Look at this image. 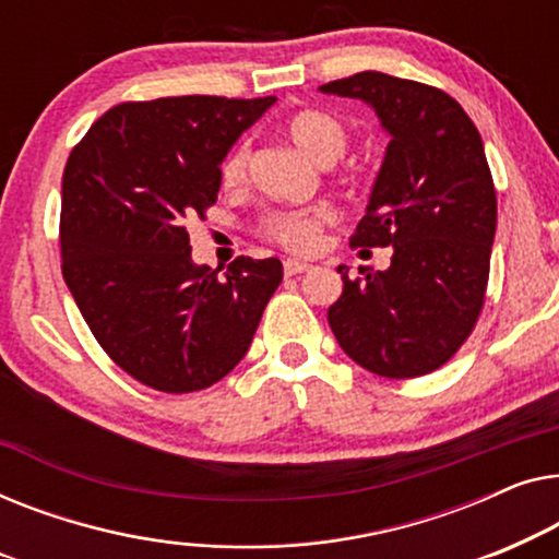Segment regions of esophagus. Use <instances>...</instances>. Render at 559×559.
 I'll return each mask as SVG.
<instances>
[{"label": "esophagus", "instance_id": "esophagus-1", "mask_svg": "<svg viewBox=\"0 0 559 559\" xmlns=\"http://www.w3.org/2000/svg\"><path fill=\"white\" fill-rule=\"evenodd\" d=\"M283 271H286V276H298V273L311 271V263L298 261V258H286V261H283Z\"/></svg>", "mask_w": 559, "mask_h": 559}]
</instances>
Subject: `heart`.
<instances>
[{
	"label": "heart",
	"mask_w": 559,
	"mask_h": 559,
	"mask_svg": "<svg viewBox=\"0 0 559 559\" xmlns=\"http://www.w3.org/2000/svg\"><path fill=\"white\" fill-rule=\"evenodd\" d=\"M286 133L298 152H304L317 164H332L334 159H340L349 141L344 123L324 111L294 114L286 123ZM248 144H238L225 156L223 167H219V177H223L225 187L242 185V179L248 175ZM326 219V210H278L265 217V233H269V238L281 242L283 248L306 253V250L319 246L321 227H324Z\"/></svg>",
	"instance_id": "heart-1"
}]
</instances>
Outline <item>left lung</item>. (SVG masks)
Instances as JSON below:
<instances>
[{
	"instance_id": "1",
	"label": "left lung",
	"mask_w": 559,
	"mask_h": 559,
	"mask_svg": "<svg viewBox=\"0 0 559 559\" xmlns=\"http://www.w3.org/2000/svg\"><path fill=\"white\" fill-rule=\"evenodd\" d=\"M357 98L390 136L352 248H392L390 269L349 281L329 326L359 367L418 377L451 359L484 306L497 192L466 111L430 85L365 70L321 85Z\"/></svg>"
}]
</instances>
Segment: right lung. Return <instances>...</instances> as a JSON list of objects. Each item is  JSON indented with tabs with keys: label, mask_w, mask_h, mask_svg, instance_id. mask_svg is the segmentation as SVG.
<instances>
[{
	"label": "right lung",
	"mask_w": 559,
	"mask_h": 559,
	"mask_svg": "<svg viewBox=\"0 0 559 559\" xmlns=\"http://www.w3.org/2000/svg\"><path fill=\"white\" fill-rule=\"evenodd\" d=\"M276 96L121 104L62 175V278L106 355L162 392H194L246 357L278 288V258L192 261L187 219L217 200L219 164Z\"/></svg>",
	"instance_id": "1"
}]
</instances>
